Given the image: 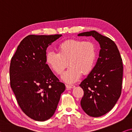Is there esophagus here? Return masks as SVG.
Instances as JSON below:
<instances>
[{
    "mask_svg": "<svg viewBox=\"0 0 132 132\" xmlns=\"http://www.w3.org/2000/svg\"><path fill=\"white\" fill-rule=\"evenodd\" d=\"M66 87L68 90H70V89H71V88L75 87V86H74V85H69V84L66 85Z\"/></svg>",
    "mask_w": 132,
    "mask_h": 132,
    "instance_id": "esophagus-1",
    "label": "esophagus"
}]
</instances>
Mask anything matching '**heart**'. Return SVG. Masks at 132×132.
Returning <instances> with one entry per match:
<instances>
[{"label": "heart", "instance_id": "b5f03b06", "mask_svg": "<svg viewBox=\"0 0 132 132\" xmlns=\"http://www.w3.org/2000/svg\"><path fill=\"white\" fill-rule=\"evenodd\" d=\"M97 51L93 42L70 39L58 46V53L48 52L46 61L56 74L61 75L69 63V68L62 76L68 83L76 81L82 75L90 73L94 66Z\"/></svg>", "mask_w": 132, "mask_h": 132}]
</instances>
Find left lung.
<instances>
[{"mask_svg":"<svg viewBox=\"0 0 132 132\" xmlns=\"http://www.w3.org/2000/svg\"><path fill=\"white\" fill-rule=\"evenodd\" d=\"M92 36L101 50L96 64L80 86L84 91L81 106L88 115L100 117L110 111L121 94L123 63L117 45L95 31L80 33Z\"/></svg>","mask_w":132,"mask_h":132,"instance_id":"obj_1","label":"left lung"}]
</instances>
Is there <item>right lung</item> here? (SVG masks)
Here are the masks:
<instances>
[{
	"instance_id": "obj_1",
	"label": "right lung",
	"mask_w": 132,
	"mask_h": 132,
	"mask_svg": "<svg viewBox=\"0 0 132 132\" xmlns=\"http://www.w3.org/2000/svg\"><path fill=\"white\" fill-rule=\"evenodd\" d=\"M62 35H28L11 60V88L22 111L37 121L52 117L65 90L46 63V49Z\"/></svg>"
}]
</instances>
